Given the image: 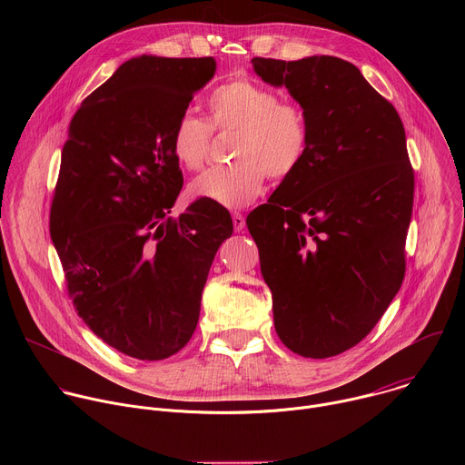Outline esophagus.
I'll return each instance as SVG.
<instances>
[{
    "instance_id": "obj_1",
    "label": "esophagus",
    "mask_w": 465,
    "mask_h": 465,
    "mask_svg": "<svg viewBox=\"0 0 465 465\" xmlns=\"http://www.w3.org/2000/svg\"><path fill=\"white\" fill-rule=\"evenodd\" d=\"M232 221H233V228H235V232H242V230H244V226H246V219H244V215H241L239 212H235V213H232Z\"/></svg>"
}]
</instances>
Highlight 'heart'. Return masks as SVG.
<instances>
[{
    "label": "heart",
    "instance_id": "heart-1",
    "mask_svg": "<svg viewBox=\"0 0 465 465\" xmlns=\"http://www.w3.org/2000/svg\"><path fill=\"white\" fill-rule=\"evenodd\" d=\"M208 121L183 112L171 130V153L189 169H201L212 153L213 130H237L232 165L213 167L194 178L189 193L201 201L239 210L261 194L267 174L291 178L305 162L311 143L309 117L302 104L248 77L219 84L206 101Z\"/></svg>",
    "mask_w": 465,
    "mask_h": 465
}]
</instances>
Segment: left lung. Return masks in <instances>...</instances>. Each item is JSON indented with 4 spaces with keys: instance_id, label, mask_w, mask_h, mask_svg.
Segmentation results:
<instances>
[{
    "instance_id": "8db88e82",
    "label": "left lung",
    "mask_w": 465,
    "mask_h": 465,
    "mask_svg": "<svg viewBox=\"0 0 465 465\" xmlns=\"http://www.w3.org/2000/svg\"><path fill=\"white\" fill-rule=\"evenodd\" d=\"M303 106L302 167L246 217L282 342L309 359L357 346L400 291L414 204L403 121L348 60L252 58Z\"/></svg>"
}]
</instances>
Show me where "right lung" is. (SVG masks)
Instances as JSON below:
<instances>
[{"instance_id": "right-lung-1", "label": "right lung", "mask_w": 465, "mask_h": 465, "mask_svg": "<svg viewBox=\"0 0 465 465\" xmlns=\"http://www.w3.org/2000/svg\"><path fill=\"white\" fill-rule=\"evenodd\" d=\"M215 68L213 56L126 60L83 101L62 147L49 233L68 296L99 339L140 361L189 342L233 232L228 210L201 198L169 215L183 185L171 130Z\"/></svg>"}]
</instances>
